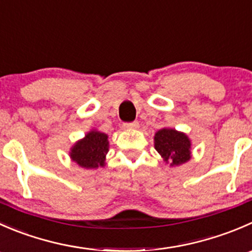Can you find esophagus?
<instances>
[{"mask_svg":"<svg viewBox=\"0 0 252 252\" xmlns=\"http://www.w3.org/2000/svg\"><path fill=\"white\" fill-rule=\"evenodd\" d=\"M138 126H139L138 121H132V123L124 124V127H126V128H138Z\"/></svg>","mask_w":252,"mask_h":252,"instance_id":"1","label":"esophagus"}]
</instances>
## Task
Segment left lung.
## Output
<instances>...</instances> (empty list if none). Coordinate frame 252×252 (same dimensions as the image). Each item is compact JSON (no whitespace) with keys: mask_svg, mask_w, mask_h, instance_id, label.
Masks as SVG:
<instances>
[{"mask_svg":"<svg viewBox=\"0 0 252 252\" xmlns=\"http://www.w3.org/2000/svg\"><path fill=\"white\" fill-rule=\"evenodd\" d=\"M154 147L170 165H180L191 158V143L188 136L173 128L159 129L154 137Z\"/></svg>","mask_w":252,"mask_h":252,"instance_id":"1","label":"left lung"}]
</instances>
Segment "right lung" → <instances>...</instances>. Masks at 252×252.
<instances>
[{
  "label": "right lung",
  "mask_w": 252,
  "mask_h": 252,
  "mask_svg": "<svg viewBox=\"0 0 252 252\" xmlns=\"http://www.w3.org/2000/svg\"><path fill=\"white\" fill-rule=\"evenodd\" d=\"M109 151L108 136L98 131H91L77 142L71 151L72 160L86 169L104 166L105 154Z\"/></svg>",
  "instance_id": "obj_1"
}]
</instances>
